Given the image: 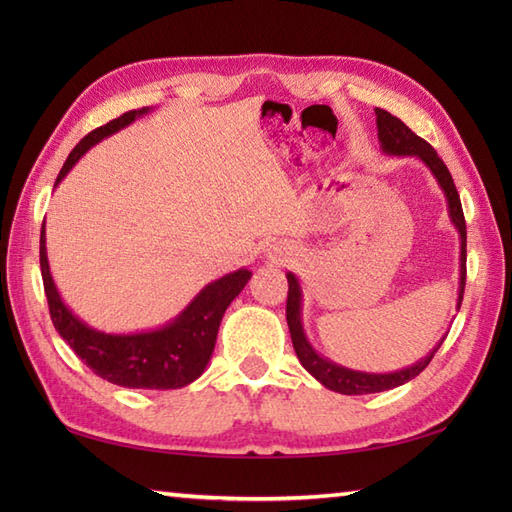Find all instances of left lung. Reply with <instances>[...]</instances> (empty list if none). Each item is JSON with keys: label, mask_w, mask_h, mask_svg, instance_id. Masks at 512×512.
Here are the masks:
<instances>
[{"label": "left lung", "mask_w": 512, "mask_h": 512, "mask_svg": "<svg viewBox=\"0 0 512 512\" xmlns=\"http://www.w3.org/2000/svg\"><path fill=\"white\" fill-rule=\"evenodd\" d=\"M376 127H378V143L380 149H383L385 156H405V158H418L424 167L431 171V176L436 178L438 187L444 193V200H447L449 206V220L455 226V231L460 235V284H458V310L462 303L464 295V284H466V222H464V213H462V204H460V195L458 189H455L451 173L447 165L440 160L427 140H422L416 136L411 129L400 121V118L391 116L389 112L380 110L376 107ZM288 277V303H286V319H288V328H290V339L292 345H295V352L299 363L306 367V372L312 374L319 380L323 387H328L332 391H339V394L345 396H361V394H378V391H387L409 383L411 378H416L424 367L431 363L433 354L438 352V347L447 336H442L440 343L433 347V350L420 358L409 367L396 369V372H383V374H374V372H358V369L343 367L339 363L330 361L328 356L319 354L314 350L312 343L308 341L306 330H303V290L295 273H286Z\"/></svg>", "instance_id": "8db88e82"}]
</instances>
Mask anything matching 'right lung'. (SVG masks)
<instances>
[{
  "label": "right lung",
  "instance_id": "obj_1",
  "mask_svg": "<svg viewBox=\"0 0 512 512\" xmlns=\"http://www.w3.org/2000/svg\"><path fill=\"white\" fill-rule=\"evenodd\" d=\"M149 112V107L127 112L121 118H114V121L85 136L70 151L54 187L68 176L70 169L94 145H99L103 138H110L112 134L121 132L127 125H132L136 118H143ZM39 262L43 288H46L50 306V317L54 328L61 334V339L72 347L74 354L96 376L105 378L107 383L129 389H180L191 385L195 378H200L211 361L217 330H220L226 308L231 306V301L244 290L248 279L253 277L248 268H239L235 273H228L211 281V284H206L187 303V308L178 312L165 325H160V328L114 334L92 328V325L76 317L63 303L50 273L46 220H43L41 226Z\"/></svg>",
  "mask_w": 512,
  "mask_h": 512
}]
</instances>
